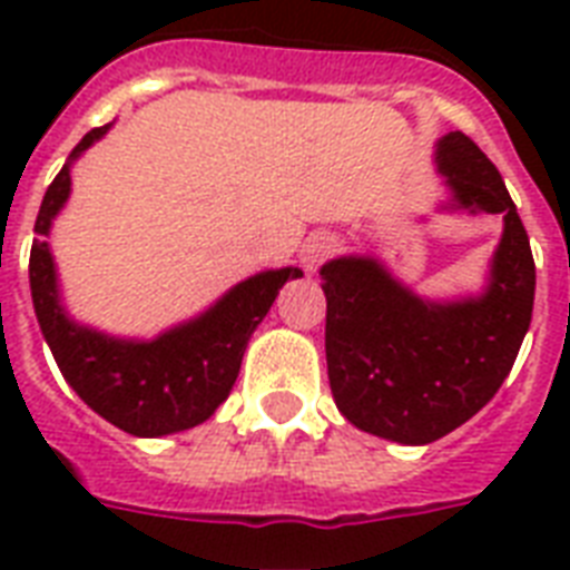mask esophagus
<instances>
[{"label":"esophagus","instance_id":"1","mask_svg":"<svg viewBox=\"0 0 570 570\" xmlns=\"http://www.w3.org/2000/svg\"><path fill=\"white\" fill-rule=\"evenodd\" d=\"M331 250H334V236L331 233H311L307 239H304L302 245V266L307 268V272H316V268L322 266V259L328 257Z\"/></svg>","mask_w":570,"mask_h":570}]
</instances>
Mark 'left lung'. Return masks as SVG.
I'll list each match as a JSON object with an SVG mask.
<instances>
[{"instance_id": "left-lung-1", "label": "left lung", "mask_w": 570, "mask_h": 570, "mask_svg": "<svg viewBox=\"0 0 570 570\" xmlns=\"http://www.w3.org/2000/svg\"><path fill=\"white\" fill-rule=\"evenodd\" d=\"M450 200L443 213L497 215L503 236L482 293L423 298L379 257L348 254L320 268L325 357L340 414L384 441L432 443L494 399L530 331L535 263L518 206L494 163L464 132L434 145Z\"/></svg>"}]
</instances>
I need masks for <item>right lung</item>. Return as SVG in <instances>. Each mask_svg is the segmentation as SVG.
Here are the masks:
<instances>
[{
	"label": "right lung",
	"instance_id": "1",
	"mask_svg": "<svg viewBox=\"0 0 570 570\" xmlns=\"http://www.w3.org/2000/svg\"><path fill=\"white\" fill-rule=\"evenodd\" d=\"M109 129L111 124L91 129L43 195L29 257L31 302L49 352L76 396L127 434L163 438L200 425L230 396L250 334L266 320L281 286L304 272L284 266L245 277L195 320L154 340L111 337L76 322L61 302L47 236L70 197V168Z\"/></svg>",
	"mask_w": 570,
	"mask_h": 570
}]
</instances>
